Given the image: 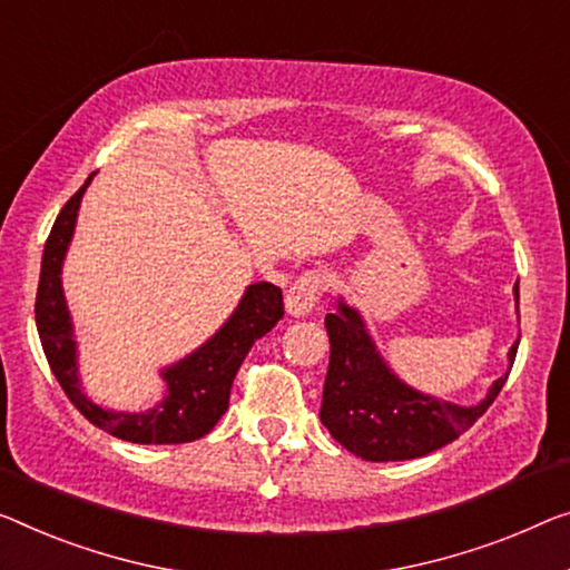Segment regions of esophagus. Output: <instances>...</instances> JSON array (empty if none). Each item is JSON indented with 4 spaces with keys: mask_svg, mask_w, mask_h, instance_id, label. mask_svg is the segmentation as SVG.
Returning a JSON list of instances; mask_svg holds the SVG:
<instances>
[{
    "mask_svg": "<svg viewBox=\"0 0 570 570\" xmlns=\"http://www.w3.org/2000/svg\"><path fill=\"white\" fill-rule=\"evenodd\" d=\"M327 288V276L322 274V271H307V274H302L296 282L288 286L286 292V312L292 314V317H304V314H309L314 307H317V302L322 299V294H325Z\"/></svg>",
    "mask_w": 570,
    "mask_h": 570,
    "instance_id": "1",
    "label": "esophagus"
}]
</instances>
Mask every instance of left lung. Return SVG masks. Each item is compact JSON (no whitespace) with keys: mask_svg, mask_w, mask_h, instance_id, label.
I'll return each mask as SVG.
<instances>
[{"mask_svg":"<svg viewBox=\"0 0 570 570\" xmlns=\"http://www.w3.org/2000/svg\"><path fill=\"white\" fill-rule=\"evenodd\" d=\"M520 302V286L514 284ZM330 368L320 420L340 445L363 461H412L461 438L502 392L507 373L473 406L414 392L381 358L361 314L340 299L325 317ZM517 345L509 351L514 363Z\"/></svg>","mask_w":570,"mask_h":570,"instance_id":"1","label":"left lung"}]
</instances>
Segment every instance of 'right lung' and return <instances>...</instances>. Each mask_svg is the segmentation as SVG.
Segmentation results:
<instances>
[{"mask_svg":"<svg viewBox=\"0 0 570 570\" xmlns=\"http://www.w3.org/2000/svg\"><path fill=\"white\" fill-rule=\"evenodd\" d=\"M91 174L79 191L63 204L61 215L56 217L53 230L46 240L40 263V282L36 296V325L46 351L48 366L58 379V384L91 424L109 435L140 445H178L191 443L207 435L230 404V389L237 368L243 366L245 355L276 322L284 317L282 288L258 282L245 288L240 304L233 317L212 335L207 343L197 347L184 361L164 368V381L168 394L158 406L148 412H112L101 410L99 404L81 392L79 368H76V340L73 325L68 317L66 296L61 286V266L71 243L76 215Z\"/></svg>","mask_w":570,"mask_h":570,"instance_id":"add662e5","label":"right lung"}]
</instances>
